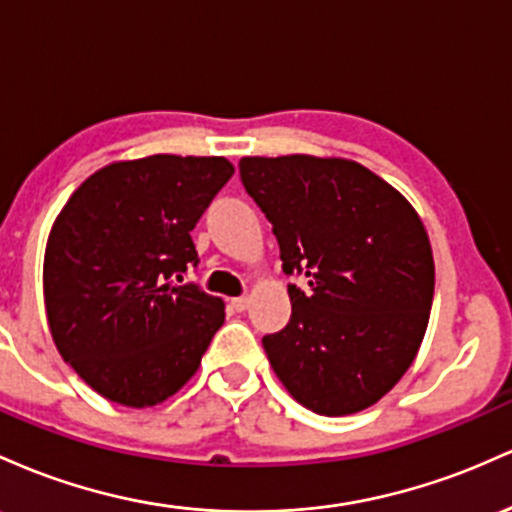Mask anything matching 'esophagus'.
I'll return each mask as SVG.
<instances>
[{"label":"esophagus","instance_id":"1","mask_svg":"<svg viewBox=\"0 0 512 512\" xmlns=\"http://www.w3.org/2000/svg\"><path fill=\"white\" fill-rule=\"evenodd\" d=\"M232 307L237 309V312H244V309L249 307V297H234V300H232Z\"/></svg>","mask_w":512,"mask_h":512}]
</instances>
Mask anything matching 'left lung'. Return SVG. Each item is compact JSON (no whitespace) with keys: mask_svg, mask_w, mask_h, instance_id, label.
Listing matches in <instances>:
<instances>
[{"mask_svg":"<svg viewBox=\"0 0 512 512\" xmlns=\"http://www.w3.org/2000/svg\"><path fill=\"white\" fill-rule=\"evenodd\" d=\"M241 183L273 225L292 302L263 336L285 389L321 416L377 404L409 370L430 317L435 266L418 212L350 159L244 157Z\"/></svg>","mask_w":512,"mask_h":512,"instance_id":"1","label":"left lung"}]
</instances>
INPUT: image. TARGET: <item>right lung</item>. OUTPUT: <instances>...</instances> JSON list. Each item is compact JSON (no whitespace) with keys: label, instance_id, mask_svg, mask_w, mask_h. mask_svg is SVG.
Returning <instances> with one entry per match:
<instances>
[{"label":"right lung","instance_id":"add662e5","mask_svg":"<svg viewBox=\"0 0 512 512\" xmlns=\"http://www.w3.org/2000/svg\"><path fill=\"white\" fill-rule=\"evenodd\" d=\"M225 157H154L91 174L57 215L43 295L65 363L108 401L176 394L225 324V302L174 283L198 263L191 232L232 179Z\"/></svg>","mask_w":512,"mask_h":512}]
</instances>
